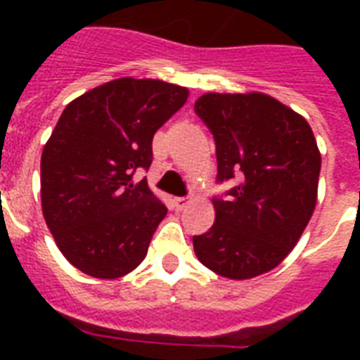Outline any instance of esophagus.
<instances>
[{"label":"esophagus","instance_id":"34e87169","mask_svg":"<svg viewBox=\"0 0 360 360\" xmlns=\"http://www.w3.org/2000/svg\"><path fill=\"white\" fill-rule=\"evenodd\" d=\"M191 202V198L188 196H179V198H174V203H175V207L177 209H183L186 205V203Z\"/></svg>","mask_w":360,"mask_h":360}]
</instances>
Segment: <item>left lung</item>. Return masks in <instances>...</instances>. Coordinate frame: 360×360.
<instances>
[{"instance_id": "8db88e82", "label": "left lung", "mask_w": 360, "mask_h": 360, "mask_svg": "<svg viewBox=\"0 0 360 360\" xmlns=\"http://www.w3.org/2000/svg\"><path fill=\"white\" fill-rule=\"evenodd\" d=\"M194 112L217 146L214 224L192 237L198 259L220 276L245 280L274 269L312 217L321 169L304 117L263 93H207Z\"/></svg>"}]
</instances>
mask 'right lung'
<instances>
[{
  "instance_id": "1",
  "label": "right lung",
  "mask_w": 360,
  "mask_h": 360,
  "mask_svg": "<svg viewBox=\"0 0 360 360\" xmlns=\"http://www.w3.org/2000/svg\"><path fill=\"white\" fill-rule=\"evenodd\" d=\"M186 97V87L120 78L63 110L42 151V214L82 273L120 278L146 257L168 209L136 175L149 169L153 136Z\"/></svg>"
}]
</instances>
